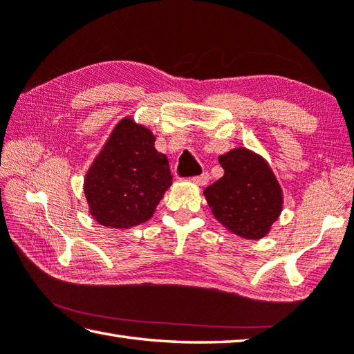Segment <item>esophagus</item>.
<instances>
[{"label": "esophagus", "mask_w": 354, "mask_h": 354, "mask_svg": "<svg viewBox=\"0 0 354 354\" xmlns=\"http://www.w3.org/2000/svg\"><path fill=\"white\" fill-rule=\"evenodd\" d=\"M209 179H210V175L207 171H204V173H201V175L193 176L192 181L198 185H205L207 183H209Z\"/></svg>", "instance_id": "esophagus-1"}]
</instances>
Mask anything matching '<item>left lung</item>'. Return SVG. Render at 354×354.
<instances>
[{
    "label": "left lung",
    "instance_id": "left-lung-1",
    "mask_svg": "<svg viewBox=\"0 0 354 354\" xmlns=\"http://www.w3.org/2000/svg\"><path fill=\"white\" fill-rule=\"evenodd\" d=\"M224 176L204 195L214 218L247 239L266 236L282 210V193L264 159L247 149L219 156Z\"/></svg>",
    "mask_w": 354,
    "mask_h": 354
}]
</instances>
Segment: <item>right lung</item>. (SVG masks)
<instances>
[{"label": "right lung", "mask_w": 354, "mask_h": 354, "mask_svg": "<svg viewBox=\"0 0 354 354\" xmlns=\"http://www.w3.org/2000/svg\"><path fill=\"white\" fill-rule=\"evenodd\" d=\"M171 184L169 161L149 129L126 118L88 169L84 193L101 225L130 228L149 221Z\"/></svg>", "instance_id": "1"}]
</instances>
